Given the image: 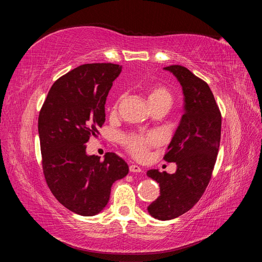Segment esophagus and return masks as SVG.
I'll return each instance as SVG.
<instances>
[{
	"label": "esophagus",
	"instance_id": "34e87169",
	"mask_svg": "<svg viewBox=\"0 0 262 262\" xmlns=\"http://www.w3.org/2000/svg\"><path fill=\"white\" fill-rule=\"evenodd\" d=\"M129 169H130L131 172H142V171H143L140 166H138V165H130Z\"/></svg>",
	"mask_w": 262,
	"mask_h": 262
}]
</instances>
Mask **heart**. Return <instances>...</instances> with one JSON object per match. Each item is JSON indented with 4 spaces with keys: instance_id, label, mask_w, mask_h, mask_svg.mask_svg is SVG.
Segmentation results:
<instances>
[{
    "instance_id": "obj_1",
    "label": "heart",
    "mask_w": 262,
    "mask_h": 262,
    "mask_svg": "<svg viewBox=\"0 0 262 262\" xmlns=\"http://www.w3.org/2000/svg\"><path fill=\"white\" fill-rule=\"evenodd\" d=\"M147 98L149 104H154L158 101H169L171 100L170 93L161 85L150 86L147 91ZM118 104V102H117ZM117 104L114 106L113 110L117 109ZM122 143L125 149L137 160H143L146 157L148 149L160 143V137L155 133L147 134H137L133 133L130 136H126L122 139Z\"/></svg>"
}]
</instances>
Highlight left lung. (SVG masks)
<instances>
[{"label": "left lung", "mask_w": 262, "mask_h": 262, "mask_svg": "<svg viewBox=\"0 0 262 262\" xmlns=\"http://www.w3.org/2000/svg\"><path fill=\"white\" fill-rule=\"evenodd\" d=\"M184 93V115L167 147L164 160L176 163L175 173L147 170L160 184V196L147 207L150 216L161 221L176 219L200 200L212 176L221 141L222 117L209 85L181 66L166 67Z\"/></svg>", "instance_id": "8db88e82"}]
</instances>
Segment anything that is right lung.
<instances>
[{"mask_svg":"<svg viewBox=\"0 0 262 262\" xmlns=\"http://www.w3.org/2000/svg\"><path fill=\"white\" fill-rule=\"evenodd\" d=\"M121 67L91 63L54 82L38 118L42 168L52 194L67 209L93 216L107 205L114 182L128 175L121 157L86 154V143L105 122V104Z\"/></svg>","mask_w":262,"mask_h":262,"instance_id":"add662e5","label":"right lung"}]
</instances>
